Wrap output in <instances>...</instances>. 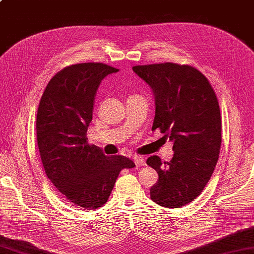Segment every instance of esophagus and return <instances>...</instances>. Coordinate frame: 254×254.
Returning a JSON list of instances; mask_svg holds the SVG:
<instances>
[{
  "instance_id": "34e87169",
  "label": "esophagus",
  "mask_w": 254,
  "mask_h": 254,
  "mask_svg": "<svg viewBox=\"0 0 254 254\" xmlns=\"http://www.w3.org/2000/svg\"><path fill=\"white\" fill-rule=\"evenodd\" d=\"M134 163H135L136 166H144V165H146L145 158L142 157V156H135V157H134Z\"/></svg>"
}]
</instances>
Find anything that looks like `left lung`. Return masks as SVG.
I'll list each match as a JSON object with an SVG mask.
<instances>
[{
    "label": "left lung",
    "instance_id": "1",
    "mask_svg": "<svg viewBox=\"0 0 254 254\" xmlns=\"http://www.w3.org/2000/svg\"><path fill=\"white\" fill-rule=\"evenodd\" d=\"M155 98L152 130L174 143L171 162L156 155L147 165L158 174L151 199L166 208H181L200 195L215 170L221 145L219 103L211 84L196 68L173 63L134 66Z\"/></svg>",
    "mask_w": 254,
    "mask_h": 254
}]
</instances>
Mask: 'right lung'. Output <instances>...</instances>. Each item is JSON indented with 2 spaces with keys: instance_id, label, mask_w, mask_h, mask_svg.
Instances as JSON below:
<instances>
[{
  "instance_id": "1",
  "label": "right lung",
  "mask_w": 254,
  "mask_h": 254,
  "mask_svg": "<svg viewBox=\"0 0 254 254\" xmlns=\"http://www.w3.org/2000/svg\"><path fill=\"white\" fill-rule=\"evenodd\" d=\"M118 71L101 63L64 68L48 82L37 110V144L46 175L66 199L84 209L103 206L121 170L135 166L126 156L104 155L86 136L98 88Z\"/></svg>"
}]
</instances>
